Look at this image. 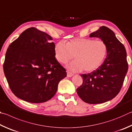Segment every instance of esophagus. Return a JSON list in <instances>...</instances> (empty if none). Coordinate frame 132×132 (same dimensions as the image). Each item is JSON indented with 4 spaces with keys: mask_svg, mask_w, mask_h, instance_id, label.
<instances>
[{
    "mask_svg": "<svg viewBox=\"0 0 132 132\" xmlns=\"http://www.w3.org/2000/svg\"><path fill=\"white\" fill-rule=\"evenodd\" d=\"M73 74L72 73H71L70 72H69V71H67V77H71L72 76H73Z\"/></svg>",
    "mask_w": 132,
    "mask_h": 132,
    "instance_id": "obj_1",
    "label": "esophagus"
}]
</instances>
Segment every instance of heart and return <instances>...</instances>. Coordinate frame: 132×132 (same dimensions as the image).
I'll return each mask as SVG.
<instances>
[{
    "mask_svg": "<svg viewBox=\"0 0 132 132\" xmlns=\"http://www.w3.org/2000/svg\"><path fill=\"white\" fill-rule=\"evenodd\" d=\"M107 53V43L93 39L78 38L67 43L59 42L54 47L55 57L61 64L67 63L74 56L75 60L68 66L73 72L97 70L104 62Z\"/></svg>",
    "mask_w": 132,
    "mask_h": 132,
    "instance_id": "b5f03b06",
    "label": "heart"
}]
</instances>
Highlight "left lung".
Returning <instances> with one entry per match:
<instances>
[{"label":"left lung","instance_id":"left-lung-1","mask_svg":"<svg viewBox=\"0 0 132 132\" xmlns=\"http://www.w3.org/2000/svg\"><path fill=\"white\" fill-rule=\"evenodd\" d=\"M90 37L99 38L107 43V55L96 70L81 75L83 84L77 92L84 102L95 104L111 100L119 93L128 72V63L125 46L111 29L100 27Z\"/></svg>","mask_w":132,"mask_h":132}]
</instances>
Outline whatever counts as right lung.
Wrapping results in <instances>:
<instances>
[{
	"instance_id": "add662e5",
	"label": "right lung",
	"mask_w": 132,
	"mask_h": 132,
	"mask_svg": "<svg viewBox=\"0 0 132 132\" xmlns=\"http://www.w3.org/2000/svg\"><path fill=\"white\" fill-rule=\"evenodd\" d=\"M49 35L31 27L22 32L7 50L4 73L11 92L32 103L46 102L56 93L65 69L54 55Z\"/></svg>"
}]
</instances>
